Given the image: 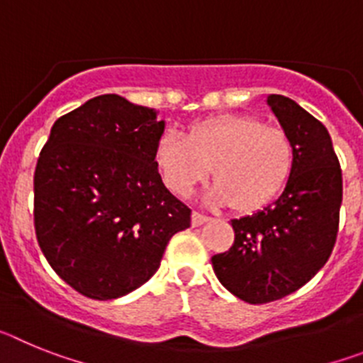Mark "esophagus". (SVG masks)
Listing matches in <instances>:
<instances>
[{"label":"esophagus","instance_id":"1","mask_svg":"<svg viewBox=\"0 0 363 363\" xmlns=\"http://www.w3.org/2000/svg\"><path fill=\"white\" fill-rule=\"evenodd\" d=\"M211 218L207 216V214H201V213H198V211H194V213H192V227H200V225H203L205 221H209Z\"/></svg>","mask_w":363,"mask_h":363}]
</instances>
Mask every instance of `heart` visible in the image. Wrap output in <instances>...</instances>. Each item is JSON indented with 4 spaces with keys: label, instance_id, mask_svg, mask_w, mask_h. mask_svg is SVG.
<instances>
[{
    "label": "heart",
    "instance_id": "obj_1",
    "mask_svg": "<svg viewBox=\"0 0 363 363\" xmlns=\"http://www.w3.org/2000/svg\"><path fill=\"white\" fill-rule=\"evenodd\" d=\"M293 143L280 127L249 116H218L191 127L187 138L165 130L154 160L163 184L187 196L211 174L216 178L205 198L240 211L267 203L285 184L293 167Z\"/></svg>",
    "mask_w": 363,
    "mask_h": 363
}]
</instances>
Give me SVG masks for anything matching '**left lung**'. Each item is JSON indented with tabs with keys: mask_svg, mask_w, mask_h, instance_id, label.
I'll return each mask as SVG.
<instances>
[{
	"mask_svg": "<svg viewBox=\"0 0 363 363\" xmlns=\"http://www.w3.org/2000/svg\"><path fill=\"white\" fill-rule=\"evenodd\" d=\"M267 104L293 143L289 179L272 203L230 220L234 243L211 258L220 284L255 306L294 293L325 265L342 205V169L322 121L285 96Z\"/></svg>",
	"mask_w": 363,
	"mask_h": 363,
	"instance_id": "obj_1",
	"label": "left lung"
}]
</instances>
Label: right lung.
I'll list each match as a JSON object with an SVG mask.
<instances>
[{"instance_id": "obj_1", "label": "right lung", "mask_w": 363, "mask_h": 363, "mask_svg": "<svg viewBox=\"0 0 363 363\" xmlns=\"http://www.w3.org/2000/svg\"><path fill=\"white\" fill-rule=\"evenodd\" d=\"M165 121L118 94L54 121L34 172V229L74 291L114 300L158 271L191 209L167 191L154 160Z\"/></svg>"}]
</instances>
